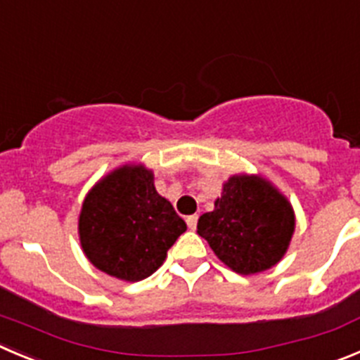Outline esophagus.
Returning a JSON list of instances; mask_svg holds the SVG:
<instances>
[{"label":"esophagus","mask_w":360,"mask_h":360,"mask_svg":"<svg viewBox=\"0 0 360 360\" xmlns=\"http://www.w3.org/2000/svg\"><path fill=\"white\" fill-rule=\"evenodd\" d=\"M197 220H199V214H190V217H186L188 227H190V229H195Z\"/></svg>","instance_id":"1"}]
</instances>
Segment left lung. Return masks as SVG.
<instances>
[{
	"label": "left lung",
	"instance_id": "1",
	"mask_svg": "<svg viewBox=\"0 0 360 360\" xmlns=\"http://www.w3.org/2000/svg\"><path fill=\"white\" fill-rule=\"evenodd\" d=\"M293 233V206L259 174L231 176L214 210L197 224V234L210 243L214 256L241 275L275 266L288 252Z\"/></svg>",
	"mask_w": 360,
	"mask_h": 360
}]
</instances>
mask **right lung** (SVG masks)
I'll list each match as a JSON object with an SVG mask.
<instances>
[{
    "mask_svg": "<svg viewBox=\"0 0 360 360\" xmlns=\"http://www.w3.org/2000/svg\"><path fill=\"white\" fill-rule=\"evenodd\" d=\"M184 231V220L158 193L153 170L142 163L122 165L101 177L86 193L78 220L86 259L126 282L153 275Z\"/></svg>",
    "mask_w": 360,
    "mask_h": 360,
    "instance_id": "right-lung-1",
    "label": "right lung"
}]
</instances>
